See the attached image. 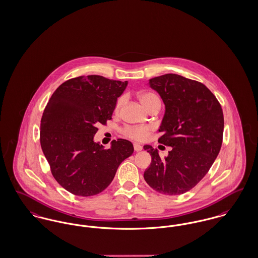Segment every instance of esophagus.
Segmentation results:
<instances>
[{"mask_svg":"<svg viewBox=\"0 0 258 258\" xmlns=\"http://www.w3.org/2000/svg\"><path fill=\"white\" fill-rule=\"evenodd\" d=\"M134 148H135V150L136 151H140V150H142V146L139 144V143H135L134 144Z\"/></svg>","mask_w":258,"mask_h":258,"instance_id":"obj_1","label":"esophagus"}]
</instances>
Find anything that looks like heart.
Listing matches in <instances>:
<instances>
[{"mask_svg":"<svg viewBox=\"0 0 258 258\" xmlns=\"http://www.w3.org/2000/svg\"><path fill=\"white\" fill-rule=\"evenodd\" d=\"M139 101L140 103L146 108V109H150L153 105L155 104H160V98L158 95H156L155 93L151 92V91H142L140 92L139 95ZM123 103V98L120 97L117 101V105L116 108L117 110H119V108L121 107ZM151 127L148 125H139V126H126L122 130V134L130 138V139H136V140H145L148 138L149 134H150Z\"/></svg>","mask_w":258,"mask_h":258,"instance_id":"obj_1","label":"heart"}]
</instances>
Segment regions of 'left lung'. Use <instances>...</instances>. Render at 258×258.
Returning a JSON list of instances; mask_svg holds the SVG:
<instances>
[{
    "label": "left lung",
    "mask_w": 258,
    "mask_h": 258,
    "mask_svg": "<svg viewBox=\"0 0 258 258\" xmlns=\"http://www.w3.org/2000/svg\"><path fill=\"white\" fill-rule=\"evenodd\" d=\"M149 85L158 92L166 109L158 142L172 149L161 158L157 149L143 147L151 155L144 179L160 194L182 195L204 178L218 156L223 111L214 94L197 80L167 74L149 80Z\"/></svg>",
    "instance_id": "1"
}]
</instances>
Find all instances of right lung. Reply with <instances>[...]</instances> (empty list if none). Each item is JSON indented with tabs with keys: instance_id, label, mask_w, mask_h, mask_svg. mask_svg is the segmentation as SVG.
Wrapping results in <instances>:
<instances>
[{
	"instance_id": "add662e5",
	"label": "right lung",
	"mask_w": 258,
	"mask_h": 258,
	"mask_svg": "<svg viewBox=\"0 0 258 258\" xmlns=\"http://www.w3.org/2000/svg\"><path fill=\"white\" fill-rule=\"evenodd\" d=\"M127 81L101 76L79 77L61 83L49 100L40 124V143L53 177L75 196L91 197L113 180L119 164L134 153L126 139L109 149L94 142L97 124L112 119Z\"/></svg>"
}]
</instances>
